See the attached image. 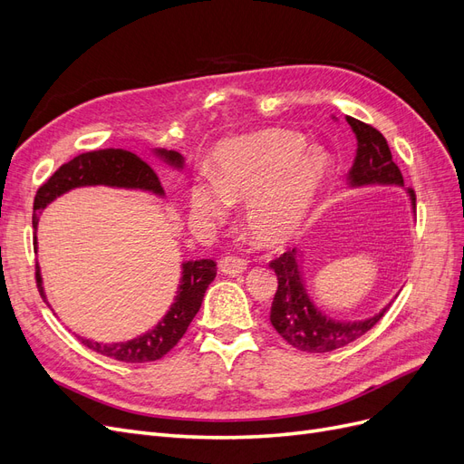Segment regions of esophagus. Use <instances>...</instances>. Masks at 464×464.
Listing matches in <instances>:
<instances>
[{"instance_id": "esophagus-1", "label": "esophagus", "mask_w": 464, "mask_h": 464, "mask_svg": "<svg viewBox=\"0 0 464 464\" xmlns=\"http://www.w3.org/2000/svg\"><path fill=\"white\" fill-rule=\"evenodd\" d=\"M218 266H220V273L228 275V276H237L247 269V261L240 259V257H234V256H227L218 261Z\"/></svg>"}]
</instances>
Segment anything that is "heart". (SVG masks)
<instances>
[{
	"mask_svg": "<svg viewBox=\"0 0 464 464\" xmlns=\"http://www.w3.org/2000/svg\"><path fill=\"white\" fill-rule=\"evenodd\" d=\"M213 175L195 179L193 213L218 222L230 205L247 203V232L261 246L276 247L307 228L331 186L334 160L323 147H307L300 133L265 130L224 141L213 157Z\"/></svg>",
	"mask_w": 464,
	"mask_h": 464,
	"instance_id": "obj_1",
	"label": "heart"
}]
</instances>
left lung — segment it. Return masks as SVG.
I'll list each match as a JSON object with an SVG mask.
<instances>
[{
    "instance_id": "8db88e82",
    "label": "left lung",
    "mask_w": 464,
    "mask_h": 464,
    "mask_svg": "<svg viewBox=\"0 0 464 464\" xmlns=\"http://www.w3.org/2000/svg\"><path fill=\"white\" fill-rule=\"evenodd\" d=\"M346 121L353 128L358 149L354 164L348 172L350 188L362 186H404L399 166L392 162L387 139L372 125L356 118L346 116ZM411 198L412 210H416V195L412 189H406ZM278 278V288L271 305V323L275 331L283 339L302 350V353H331L341 346H346L358 336L366 334L375 323L385 315L392 302H389L382 312L360 319V321H341L323 314L307 294L302 263L296 249L286 251L278 259L271 261Z\"/></svg>"
}]
</instances>
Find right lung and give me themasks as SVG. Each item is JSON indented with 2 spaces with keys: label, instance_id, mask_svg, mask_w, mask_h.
Listing matches in <instances>:
<instances>
[{
  "label": "right lung",
  "instance_id": "add662e5",
  "mask_svg": "<svg viewBox=\"0 0 464 464\" xmlns=\"http://www.w3.org/2000/svg\"><path fill=\"white\" fill-rule=\"evenodd\" d=\"M154 154L168 166L181 170L184 168V157L176 150L154 149ZM81 186H110V188H123V189H141L150 191L162 198L164 189L160 186L159 176L154 174L152 168L143 162L137 154L123 150V149H102L79 154L73 160L62 164L55 170L46 184H42L34 198V246H36V227L38 215L44 210L55 198L67 193L73 188ZM217 276V263L213 259H198V261H184L181 263V278L174 304L166 315L154 325L150 331L135 336L125 343H96L91 339H82L81 343L94 353L108 356L118 362L128 363H143L154 362L178 344L181 336L186 334L189 323L198 315L205 290L213 283ZM36 286L42 300H46L44 286H42L40 266L36 265Z\"/></svg>",
  "mask_w": 464,
  "mask_h": 464
}]
</instances>
